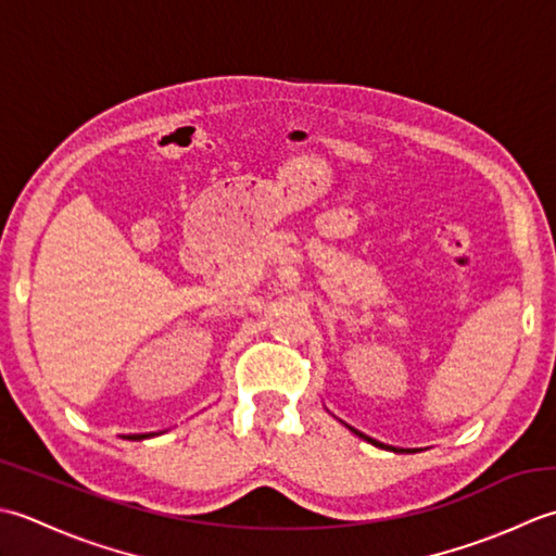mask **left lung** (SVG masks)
I'll return each mask as SVG.
<instances>
[{
  "mask_svg": "<svg viewBox=\"0 0 556 556\" xmlns=\"http://www.w3.org/2000/svg\"><path fill=\"white\" fill-rule=\"evenodd\" d=\"M350 429H353V427H350ZM353 432L357 434V437H362V439H365V441H369V444H374V446H379V448H391V451H403V448H393V446H387V444H379V441L377 439H371V437H367V434H362V432H357V429H353Z\"/></svg>",
  "mask_w": 556,
  "mask_h": 556,
  "instance_id": "8db88e82",
  "label": "left lung"
}]
</instances>
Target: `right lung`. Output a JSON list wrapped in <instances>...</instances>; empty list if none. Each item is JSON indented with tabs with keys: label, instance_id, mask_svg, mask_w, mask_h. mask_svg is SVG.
Returning <instances> with one entry per match:
<instances>
[{
	"label": "right lung",
	"instance_id": "add662e5",
	"mask_svg": "<svg viewBox=\"0 0 556 556\" xmlns=\"http://www.w3.org/2000/svg\"><path fill=\"white\" fill-rule=\"evenodd\" d=\"M149 437H153V432H151V434H129L127 439H136V441H139V439H149Z\"/></svg>",
	"mask_w": 556,
	"mask_h": 556
}]
</instances>
